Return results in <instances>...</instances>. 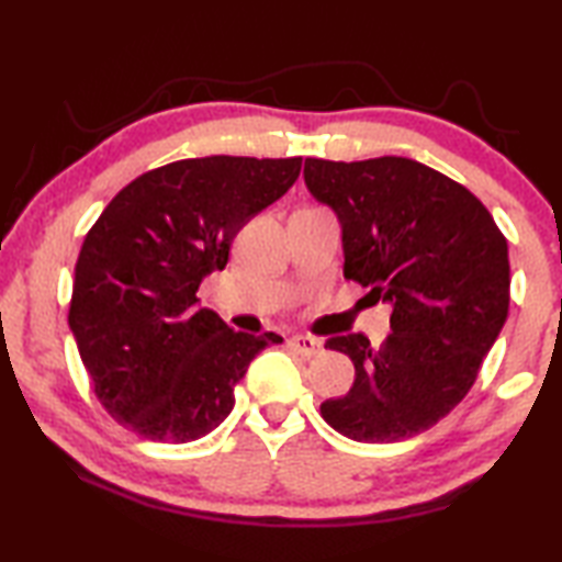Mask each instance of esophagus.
I'll use <instances>...</instances> for the list:
<instances>
[{
	"label": "esophagus",
	"mask_w": 562,
	"mask_h": 562,
	"mask_svg": "<svg viewBox=\"0 0 562 562\" xmlns=\"http://www.w3.org/2000/svg\"><path fill=\"white\" fill-rule=\"evenodd\" d=\"M290 345L300 351L302 357H315L322 351V339L310 337V335H297L290 339Z\"/></svg>",
	"instance_id": "esophagus-1"
}]
</instances>
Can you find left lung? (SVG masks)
<instances>
[{
    "label": "left lung",
    "instance_id": "left-lung-1",
    "mask_svg": "<svg viewBox=\"0 0 562 562\" xmlns=\"http://www.w3.org/2000/svg\"><path fill=\"white\" fill-rule=\"evenodd\" d=\"M304 186L337 215L345 278L392 304L382 347L361 331L327 339L355 384L322 416L361 443L412 439L469 394L506 325V237L479 198L412 158H307Z\"/></svg>",
    "mask_w": 562,
    "mask_h": 562
}]
</instances>
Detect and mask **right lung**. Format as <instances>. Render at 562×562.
I'll return each instance as SVG.
<instances>
[{
	"label": "right lung",
	"mask_w": 562,
	"mask_h": 562,
	"mask_svg": "<svg viewBox=\"0 0 562 562\" xmlns=\"http://www.w3.org/2000/svg\"><path fill=\"white\" fill-rule=\"evenodd\" d=\"M300 168L302 158L176 160L123 188L83 237L69 327L93 392L126 429L166 443L211 434L250 361L282 341L231 329L195 292Z\"/></svg>",
	"instance_id": "add662e5"
}]
</instances>
